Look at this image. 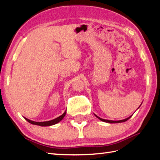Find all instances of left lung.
I'll return each instance as SVG.
<instances>
[{
  "instance_id": "left-lung-1",
  "label": "left lung",
  "mask_w": 160,
  "mask_h": 160,
  "mask_svg": "<svg viewBox=\"0 0 160 160\" xmlns=\"http://www.w3.org/2000/svg\"><path fill=\"white\" fill-rule=\"evenodd\" d=\"M139 106V107H140ZM138 107V108H139ZM95 116L96 117H98L99 120H101L102 121H103V122H108V123H118V122H125V121H128L129 118H130L132 116H130V117H129L128 118H125V119H123V120H120V121H111V120H107V119H103V118H100V117H98L97 115L96 114H95Z\"/></svg>"
}]
</instances>
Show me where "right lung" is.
I'll return each instance as SVG.
<instances>
[{
  "mask_svg": "<svg viewBox=\"0 0 160 160\" xmlns=\"http://www.w3.org/2000/svg\"><path fill=\"white\" fill-rule=\"evenodd\" d=\"M65 114H66V111L62 115H61L60 117L56 118H54V119H53V120L48 121H43V122L33 121H31V120H29L28 118H25V117H24V118L28 122H29L30 123H31L32 125H39V126H50V125H53L57 124V123H58V122H60L62 119V118H64Z\"/></svg>",
  "mask_w": 160,
  "mask_h": 160,
  "instance_id": "obj_1",
  "label": "right lung"
}]
</instances>
